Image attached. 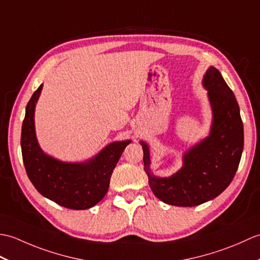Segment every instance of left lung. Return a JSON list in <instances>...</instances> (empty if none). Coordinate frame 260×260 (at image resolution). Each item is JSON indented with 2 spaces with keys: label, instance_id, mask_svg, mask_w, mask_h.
<instances>
[{
  "label": "left lung",
  "instance_id": "left-lung-1",
  "mask_svg": "<svg viewBox=\"0 0 260 260\" xmlns=\"http://www.w3.org/2000/svg\"><path fill=\"white\" fill-rule=\"evenodd\" d=\"M202 82L212 108L211 131L207 139L185 152L180 171L170 178L154 176L150 150L141 142L151 190L171 206L194 207L218 197L233 181L244 150V125L233 90L214 67L208 69Z\"/></svg>",
  "mask_w": 260,
  "mask_h": 260
}]
</instances>
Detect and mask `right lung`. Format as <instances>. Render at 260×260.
<instances>
[{
    "label": "right lung",
    "mask_w": 260,
    "mask_h": 260,
    "mask_svg": "<svg viewBox=\"0 0 260 260\" xmlns=\"http://www.w3.org/2000/svg\"><path fill=\"white\" fill-rule=\"evenodd\" d=\"M42 85L26 105L22 124L21 148L24 168L32 184L43 197L59 206L85 210L106 196L110 176L129 141L110 143L85 163H66L42 152L35 129V108Z\"/></svg>",
    "instance_id": "add662e5"
}]
</instances>
